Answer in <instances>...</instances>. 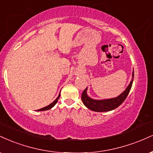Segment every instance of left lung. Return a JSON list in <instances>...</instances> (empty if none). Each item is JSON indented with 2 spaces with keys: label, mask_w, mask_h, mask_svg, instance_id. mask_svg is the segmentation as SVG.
<instances>
[{
  "label": "left lung",
  "mask_w": 153,
  "mask_h": 153,
  "mask_svg": "<svg viewBox=\"0 0 153 153\" xmlns=\"http://www.w3.org/2000/svg\"><path fill=\"white\" fill-rule=\"evenodd\" d=\"M132 80L130 84L128 85L126 89L121 93L120 95L116 97L110 99H104V100H95V99L91 98L87 94L88 88L84 90L82 94V101L83 104L87 107L88 109L95 112H107L113 110L117 107L123 103V101L126 99L127 96L129 94L130 89H131L132 82H133L134 78V71H132Z\"/></svg>",
  "instance_id": "obj_1"
}]
</instances>
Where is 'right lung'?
<instances>
[{"label": "right lung", "instance_id": "obj_1", "mask_svg": "<svg viewBox=\"0 0 153 153\" xmlns=\"http://www.w3.org/2000/svg\"><path fill=\"white\" fill-rule=\"evenodd\" d=\"M60 93H59V95H58V97H57V98L56 99V100H55L54 101H53V102H52V103H51L50 105H48V106L44 107V108H41V109L38 110H37V111H44V110H48L51 109V108H52L53 107H54L55 105H56V104L57 103V102H58V99H59V97H60Z\"/></svg>", "mask_w": 153, "mask_h": 153}]
</instances>
